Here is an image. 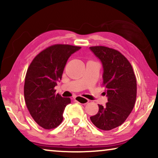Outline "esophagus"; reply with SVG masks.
I'll return each mask as SVG.
<instances>
[{"label": "esophagus", "instance_id": "34e87169", "mask_svg": "<svg viewBox=\"0 0 158 158\" xmlns=\"http://www.w3.org/2000/svg\"><path fill=\"white\" fill-rule=\"evenodd\" d=\"M74 100L80 103H82V104H86V103L89 102V100H88V99L83 98V97L82 96H75L74 98Z\"/></svg>", "mask_w": 158, "mask_h": 158}]
</instances>
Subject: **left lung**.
Returning <instances> with one entry per match:
<instances>
[{
  "instance_id": "left-lung-1",
  "label": "left lung",
  "mask_w": 158,
  "mask_h": 158,
  "mask_svg": "<svg viewBox=\"0 0 158 158\" xmlns=\"http://www.w3.org/2000/svg\"><path fill=\"white\" fill-rule=\"evenodd\" d=\"M102 62L103 86L108 102L98 104V111L90 116L97 128L109 131L122 125L131 114L137 98V81L132 66L120 52L104 46L90 47Z\"/></svg>"
}]
</instances>
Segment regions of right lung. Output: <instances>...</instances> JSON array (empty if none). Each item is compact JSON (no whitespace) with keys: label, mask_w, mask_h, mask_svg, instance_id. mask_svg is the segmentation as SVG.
Returning <instances> with one entry per match:
<instances>
[{"label":"right lung","mask_w":158,"mask_h":158,"mask_svg":"<svg viewBox=\"0 0 158 158\" xmlns=\"http://www.w3.org/2000/svg\"><path fill=\"white\" fill-rule=\"evenodd\" d=\"M81 47L54 44L38 54L25 77L24 100L34 120L45 129H52L63 120V111L70 98L56 94L55 87L62 78L68 58Z\"/></svg>","instance_id":"1"}]
</instances>
